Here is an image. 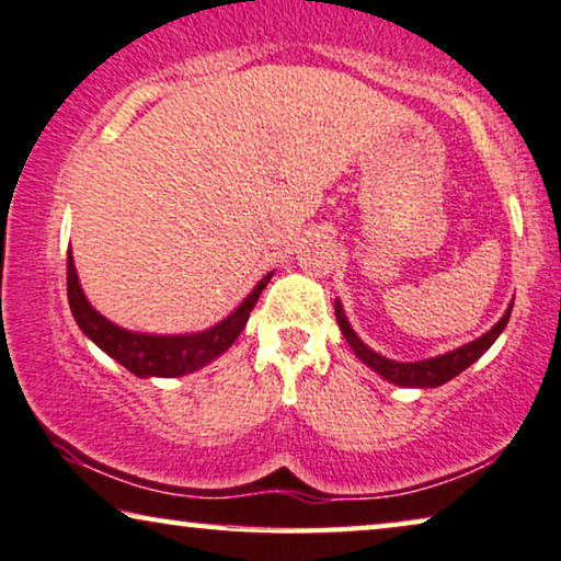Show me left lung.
I'll return each mask as SVG.
<instances>
[{
    "instance_id": "obj_1",
    "label": "left lung",
    "mask_w": 561,
    "mask_h": 561,
    "mask_svg": "<svg viewBox=\"0 0 561 561\" xmlns=\"http://www.w3.org/2000/svg\"><path fill=\"white\" fill-rule=\"evenodd\" d=\"M511 308H514V300H511L506 313L501 316V321L496 323V327H493L491 331H485L481 339L470 341V344L456 348V352L433 356V359H425V362H394L377 352H371V348L354 334L352 323L346 321V313H344V308H341L339 300H336L334 311H336V323H339L341 334H344V339L348 341V346H352L354 354L359 356L367 367L375 369L379 377H385L387 381H392V385H400V387H440V385H445V381H450L453 377H458L462 369H468L470 364L478 362L485 352H489L493 341H496L501 336V331L506 329Z\"/></svg>"
}]
</instances>
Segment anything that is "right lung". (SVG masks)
<instances>
[{"mask_svg": "<svg viewBox=\"0 0 561 561\" xmlns=\"http://www.w3.org/2000/svg\"><path fill=\"white\" fill-rule=\"evenodd\" d=\"M271 278L273 273H267L253 288V294L242 300L225 321H220L213 329L199 331V334L153 336L126 331L116 327V323H111L108 319H103V316L88 304L83 288H80L78 283L72 253H68V304L72 319H76L80 331H83L95 346H101L111 359L124 364V367L136 377H182L217 359V356L232 346V341L240 336V331L245 329L250 311L255 308L257 298H261V290L267 286Z\"/></svg>", "mask_w": 561, "mask_h": 561, "instance_id": "right-lung-1", "label": "right lung"}]
</instances>
